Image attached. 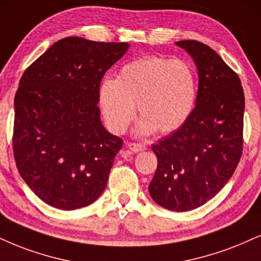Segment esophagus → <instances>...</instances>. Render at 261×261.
I'll return each instance as SVG.
<instances>
[{
    "instance_id": "esophagus-1",
    "label": "esophagus",
    "mask_w": 261,
    "mask_h": 261,
    "mask_svg": "<svg viewBox=\"0 0 261 261\" xmlns=\"http://www.w3.org/2000/svg\"><path fill=\"white\" fill-rule=\"evenodd\" d=\"M128 149H130V152H134V153H137V152H142V150L146 149V146H144L143 143H136V142H130L127 144Z\"/></svg>"
}]
</instances>
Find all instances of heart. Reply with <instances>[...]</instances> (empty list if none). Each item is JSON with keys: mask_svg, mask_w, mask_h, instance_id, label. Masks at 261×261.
<instances>
[{"mask_svg": "<svg viewBox=\"0 0 261 261\" xmlns=\"http://www.w3.org/2000/svg\"><path fill=\"white\" fill-rule=\"evenodd\" d=\"M197 90L196 73L187 62L150 56L127 63L117 79L100 85L99 103L113 133L126 130L137 106L141 134H169L190 117Z\"/></svg>", "mask_w": 261, "mask_h": 261, "instance_id": "obj_1", "label": "heart"}]
</instances>
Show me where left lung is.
I'll return each instance as SVG.
<instances>
[{"mask_svg": "<svg viewBox=\"0 0 261 261\" xmlns=\"http://www.w3.org/2000/svg\"><path fill=\"white\" fill-rule=\"evenodd\" d=\"M176 45L198 69L196 107L176 131L152 146L158 166L148 190L163 208L187 212L214 198L236 170L243 152L244 93L237 73L208 45Z\"/></svg>", "mask_w": 261, "mask_h": 261, "instance_id": "8db88e82", "label": "left lung"}]
</instances>
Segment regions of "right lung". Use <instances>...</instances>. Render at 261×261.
Here are the masks:
<instances>
[{"mask_svg":"<svg viewBox=\"0 0 261 261\" xmlns=\"http://www.w3.org/2000/svg\"><path fill=\"white\" fill-rule=\"evenodd\" d=\"M125 42L70 36L24 71L14 97L13 155L20 176L48 205L80 209L105 191L122 147L99 119V85Z\"/></svg>","mask_w":261,"mask_h":261,"instance_id":"1","label":"right lung"}]
</instances>
